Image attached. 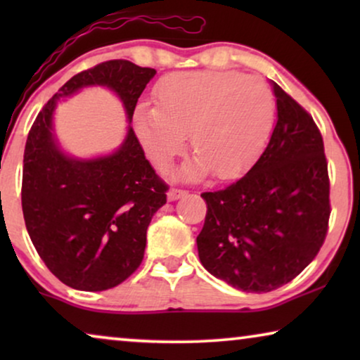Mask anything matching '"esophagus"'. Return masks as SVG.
Here are the masks:
<instances>
[{
    "label": "esophagus",
    "instance_id": "34e87169",
    "mask_svg": "<svg viewBox=\"0 0 360 360\" xmlns=\"http://www.w3.org/2000/svg\"><path fill=\"white\" fill-rule=\"evenodd\" d=\"M188 191L186 190H181V188H170L169 193H167V198H169V201H175L181 198V196H185Z\"/></svg>",
    "mask_w": 360,
    "mask_h": 360
}]
</instances>
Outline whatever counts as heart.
I'll use <instances>...</instances> for the list:
<instances>
[{"label":"heart","mask_w":360,"mask_h":360,"mask_svg":"<svg viewBox=\"0 0 360 360\" xmlns=\"http://www.w3.org/2000/svg\"><path fill=\"white\" fill-rule=\"evenodd\" d=\"M154 108H139L134 134L152 165L170 169L188 136L196 160L186 176L211 170L216 179L243 175L265 149L275 100L267 83L233 70L179 72L154 88Z\"/></svg>","instance_id":"heart-1"}]
</instances>
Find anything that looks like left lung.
Returning <instances> with one entry per match:
<instances>
[{"label": "left lung", "instance_id": "1", "mask_svg": "<svg viewBox=\"0 0 360 360\" xmlns=\"http://www.w3.org/2000/svg\"><path fill=\"white\" fill-rule=\"evenodd\" d=\"M277 124L252 169L224 190L205 191L196 238L203 267L231 287L265 293L292 282L328 234L329 175L323 136L277 83Z\"/></svg>", "mask_w": 360, "mask_h": 360}]
</instances>
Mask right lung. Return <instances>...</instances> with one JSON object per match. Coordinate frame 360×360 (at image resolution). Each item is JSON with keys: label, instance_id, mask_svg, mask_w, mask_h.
Returning a JSON list of instances; mask_svg holds the SVG:
<instances>
[{"label": "right lung", "instance_id": "right-lung-1", "mask_svg": "<svg viewBox=\"0 0 360 360\" xmlns=\"http://www.w3.org/2000/svg\"><path fill=\"white\" fill-rule=\"evenodd\" d=\"M155 75L129 60H108L72 77L39 112L22 167V214L37 254L62 283L101 292L131 277L144 259L146 233L167 203L169 185L155 174L129 126L115 154L78 160L62 154L52 134L57 100L83 86L117 93L127 120Z\"/></svg>", "mask_w": 360, "mask_h": 360}]
</instances>
